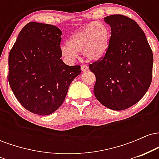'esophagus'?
<instances>
[{
	"instance_id": "34e87169",
	"label": "esophagus",
	"mask_w": 159,
	"mask_h": 159,
	"mask_svg": "<svg viewBox=\"0 0 159 159\" xmlns=\"http://www.w3.org/2000/svg\"><path fill=\"white\" fill-rule=\"evenodd\" d=\"M81 69L82 72H86V71L88 70L89 67H88V66H87V65H85L84 64V65H81Z\"/></svg>"
}]
</instances>
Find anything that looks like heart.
<instances>
[{
  "label": "heart",
  "mask_w": 159,
  "mask_h": 159,
  "mask_svg": "<svg viewBox=\"0 0 159 159\" xmlns=\"http://www.w3.org/2000/svg\"><path fill=\"white\" fill-rule=\"evenodd\" d=\"M110 40L111 33L107 25L101 21H94L72 34L67 44L61 46V52L69 63L75 61L78 52H81L87 60L97 61L107 54Z\"/></svg>",
  "instance_id": "b5f03b06"
}]
</instances>
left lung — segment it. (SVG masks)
<instances>
[{
	"label": "left lung",
	"instance_id": "1",
	"mask_svg": "<svg viewBox=\"0 0 159 159\" xmlns=\"http://www.w3.org/2000/svg\"><path fill=\"white\" fill-rule=\"evenodd\" d=\"M111 29L105 57L89 66L96 76L95 96L107 108L121 111L139 102L152 81L153 55L145 34L123 15L105 17Z\"/></svg>",
	"mask_w": 159,
	"mask_h": 159
}]
</instances>
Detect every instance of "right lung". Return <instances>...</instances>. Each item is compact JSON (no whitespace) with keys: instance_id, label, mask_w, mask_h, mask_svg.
<instances>
[{"instance_id":"1","label":"right lung","mask_w":159,"mask_h":159,"mask_svg":"<svg viewBox=\"0 0 159 159\" xmlns=\"http://www.w3.org/2000/svg\"><path fill=\"white\" fill-rule=\"evenodd\" d=\"M62 31L48 24H27L9 54V84L21 105L38 115H49L64 101L80 66L61 60Z\"/></svg>"}]
</instances>
